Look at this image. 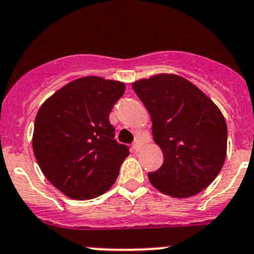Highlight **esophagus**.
Here are the masks:
<instances>
[{
    "instance_id": "1",
    "label": "esophagus",
    "mask_w": 254,
    "mask_h": 254,
    "mask_svg": "<svg viewBox=\"0 0 254 254\" xmlns=\"http://www.w3.org/2000/svg\"><path fill=\"white\" fill-rule=\"evenodd\" d=\"M141 147H142V145H141V142H138V141H136V142L132 145V148H133L134 152H138V151L141 150Z\"/></svg>"
}]
</instances>
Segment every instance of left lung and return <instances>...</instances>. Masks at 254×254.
I'll return each mask as SVG.
<instances>
[{
  "label": "left lung",
  "instance_id": "8db88e82",
  "mask_svg": "<svg viewBox=\"0 0 254 254\" xmlns=\"http://www.w3.org/2000/svg\"><path fill=\"white\" fill-rule=\"evenodd\" d=\"M152 120L164 164L148 173L156 189L174 197L196 195L217 178L227 155L222 112L189 80L159 74L132 84Z\"/></svg>",
  "mask_w": 254,
  "mask_h": 254
}]
</instances>
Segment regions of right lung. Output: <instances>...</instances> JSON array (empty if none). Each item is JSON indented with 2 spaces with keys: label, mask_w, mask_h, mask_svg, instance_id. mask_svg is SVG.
<instances>
[{
  "label": "right lung",
  "mask_w": 254,
  "mask_h": 254,
  "mask_svg": "<svg viewBox=\"0 0 254 254\" xmlns=\"http://www.w3.org/2000/svg\"><path fill=\"white\" fill-rule=\"evenodd\" d=\"M121 81L85 76L46 99L36 115L32 148L41 171L71 199H93L117 180L128 146L115 139L109 113L125 93Z\"/></svg>",
  "instance_id": "obj_1"
}]
</instances>
